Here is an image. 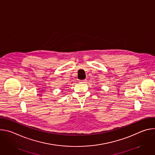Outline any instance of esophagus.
I'll list each match as a JSON object with an SVG mask.
<instances>
[{
    "label": "esophagus",
    "instance_id": "34e87169",
    "mask_svg": "<svg viewBox=\"0 0 155 155\" xmlns=\"http://www.w3.org/2000/svg\"><path fill=\"white\" fill-rule=\"evenodd\" d=\"M87 80H81V83H86Z\"/></svg>",
    "mask_w": 155,
    "mask_h": 155
}]
</instances>
